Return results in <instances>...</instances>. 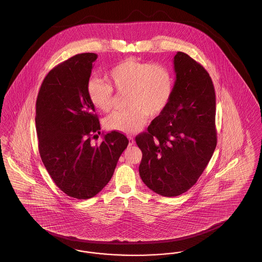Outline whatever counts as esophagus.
Returning <instances> with one entry per match:
<instances>
[{"label":"esophagus","mask_w":262,"mask_h":262,"mask_svg":"<svg viewBox=\"0 0 262 262\" xmlns=\"http://www.w3.org/2000/svg\"><path fill=\"white\" fill-rule=\"evenodd\" d=\"M135 144V139H134V137H132V136H128V145H134Z\"/></svg>","instance_id":"34e87169"}]
</instances>
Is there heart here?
<instances>
[{"label": "heart", "mask_w": 262, "mask_h": 262, "mask_svg": "<svg viewBox=\"0 0 262 262\" xmlns=\"http://www.w3.org/2000/svg\"><path fill=\"white\" fill-rule=\"evenodd\" d=\"M109 82L92 78L88 82V99L103 112L110 111L115 103L114 88L126 92L125 110L115 111L105 119L109 129L130 134L145 124L148 115L157 116L167 108L174 93V76L162 63L127 59L116 64L108 75Z\"/></svg>", "instance_id": "b5f03b06"}]
</instances>
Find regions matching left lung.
<instances>
[{"mask_svg": "<svg viewBox=\"0 0 262 262\" xmlns=\"http://www.w3.org/2000/svg\"><path fill=\"white\" fill-rule=\"evenodd\" d=\"M174 93L147 132L136 137L139 174L154 192L172 198L198 182L217 144L216 96L207 71L186 53L174 57Z\"/></svg>", "mask_w": 262, "mask_h": 262, "instance_id": "obj_1", "label": "left lung"}]
</instances>
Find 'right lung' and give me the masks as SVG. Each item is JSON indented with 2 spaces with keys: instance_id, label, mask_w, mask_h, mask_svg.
<instances>
[{
  "instance_id": "1",
  "label": "right lung",
  "mask_w": 262,
  "mask_h": 262,
  "mask_svg": "<svg viewBox=\"0 0 262 262\" xmlns=\"http://www.w3.org/2000/svg\"><path fill=\"white\" fill-rule=\"evenodd\" d=\"M94 53L77 54L53 68L36 100V132L41 160L52 180L67 195L95 196L111 180L128 139L111 132L100 135L99 119L88 99L86 85Z\"/></svg>"
}]
</instances>
